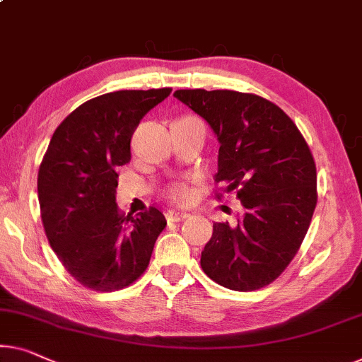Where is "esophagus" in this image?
I'll return each instance as SVG.
<instances>
[{"label": "esophagus", "mask_w": 362, "mask_h": 362, "mask_svg": "<svg viewBox=\"0 0 362 362\" xmlns=\"http://www.w3.org/2000/svg\"><path fill=\"white\" fill-rule=\"evenodd\" d=\"M165 216L169 221H183V219H187L190 214L185 211H177V209H169Z\"/></svg>", "instance_id": "obj_1"}]
</instances>
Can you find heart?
Here are the masks:
<instances>
[{
    "instance_id": "heart-1",
    "label": "heart",
    "mask_w": 362,
    "mask_h": 362,
    "mask_svg": "<svg viewBox=\"0 0 362 362\" xmlns=\"http://www.w3.org/2000/svg\"><path fill=\"white\" fill-rule=\"evenodd\" d=\"M167 197L175 203H187L192 199L193 192L187 183H174V185L169 187V190H167Z\"/></svg>"
}]
</instances>
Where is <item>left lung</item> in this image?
I'll return each mask as SVG.
<instances>
[{
  "label": "left lung",
  "instance_id": "8db88e82",
  "mask_svg": "<svg viewBox=\"0 0 362 362\" xmlns=\"http://www.w3.org/2000/svg\"><path fill=\"white\" fill-rule=\"evenodd\" d=\"M174 95L211 127L221 144L214 180L244 206L237 226L213 224L203 272L228 289H260L284 272L310 226L317 204L310 149L294 122L260 95L204 89Z\"/></svg>",
  "mask_w": 362,
  "mask_h": 362
}]
</instances>
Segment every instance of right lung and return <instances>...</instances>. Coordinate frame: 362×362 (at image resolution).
<instances>
[{"label":"right lung","mask_w":362,"mask_h":362,"mask_svg":"<svg viewBox=\"0 0 362 362\" xmlns=\"http://www.w3.org/2000/svg\"><path fill=\"white\" fill-rule=\"evenodd\" d=\"M170 90H115L84 102L58 125L43 156L37 179L43 229L62 265L86 288L112 293L136 281L165 228L153 206L123 216L115 188L134 129Z\"/></svg>","instance_id":"1"}]
</instances>
